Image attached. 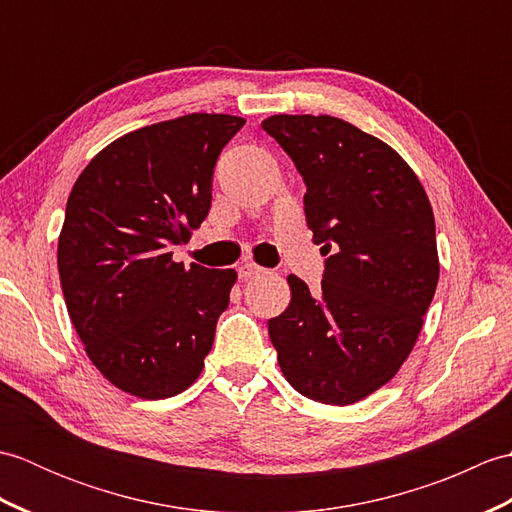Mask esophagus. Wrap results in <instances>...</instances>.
I'll use <instances>...</instances> for the list:
<instances>
[{
	"label": "esophagus",
	"instance_id": "esophagus-1",
	"mask_svg": "<svg viewBox=\"0 0 512 512\" xmlns=\"http://www.w3.org/2000/svg\"><path fill=\"white\" fill-rule=\"evenodd\" d=\"M262 273H266V270L262 268V266H257V264H253V262H244L242 266L237 268V275H239V279H253V277H257V275H262Z\"/></svg>",
	"mask_w": 512,
	"mask_h": 512
}]
</instances>
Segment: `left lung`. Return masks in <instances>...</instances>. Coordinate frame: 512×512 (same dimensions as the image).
<instances>
[{
  "label": "left lung",
  "instance_id": "obj_1",
  "mask_svg": "<svg viewBox=\"0 0 512 512\" xmlns=\"http://www.w3.org/2000/svg\"><path fill=\"white\" fill-rule=\"evenodd\" d=\"M306 182L303 211L325 259L319 292L290 275L292 301L268 321L288 383L352 405L396 376L436 295V220L394 149L328 114L262 123Z\"/></svg>",
  "mask_w": 512,
  "mask_h": 512
}]
</instances>
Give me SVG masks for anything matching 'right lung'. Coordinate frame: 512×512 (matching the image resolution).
Returning a JSON list of instances; mask_svg holds the SVG:
<instances>
[{
  "label": "right lung",
  "mask_w": 512,
  "mask_h": 512,
  "mask_svg": "<svg viewBox=\"0 0 512 512\" xmlns=\"http://www.w3.org/2000/svg\"><path fill=\"white\" fill-rule=\"evenodd\" d=\"M244 118L187 114L136 129L96 154L70 191L61 288L96 369L160 400L193 385L228 308L233 268L173 262L211 209L213 169Z\"/></svg>",
  "instance_id": "right-lung-1"
}]
</instances>
